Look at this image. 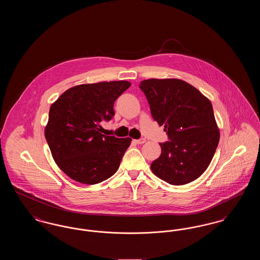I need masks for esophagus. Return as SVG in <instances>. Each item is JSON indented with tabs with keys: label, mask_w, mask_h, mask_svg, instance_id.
Segmentation results:
<instances>
[{
	"label": "esophagus",
	"mask_w": 260,
	"mask_h": 260,
	"mask_svg": "<svg viewBox=\"0 0 260 260\" xmlns=\"http://www.w3.org/2000/svg\"><path fill=\"white\" fill-rule=\"evenodd\" d=\"M135 141L137 144H143V143L146 142V139L145 138H139V139H136Z\"/></svg>",
	"instance_id": "1"
}]
</instances>
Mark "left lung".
Returning <instances> with one entry per match:
<instances>
[{"label": "left lung", "instance_id": "left-lung-1", "mask_svg": "<svg viewBox=\"0 0 260 260\" xmlns=\"http://www.w3.org/2000/svg\"><path fill=\"white\" fill-rule=\"evenodd\" d=\"M153 119L166 127L169 141L151 164L159 178L172 185L187 184L207 170L217 148L219 131L210 100L177 79H149L139 84Z\"/></svg>", "mask_w": 260, "mask_h": 260}]
</instances>
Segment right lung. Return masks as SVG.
I'll use <instances>...</instances> for the list:
<instances>
[{
    "mask_svg": "<svg viewBox=\"0 0 260 260\" xmlns=\"http://www.w3.org/2000/svg\"><path fill=\"white\" fill-rule=\"evenodd\" d=\"M131 87L126 81L85 84L69 88L50 108L45 136L63 173L75 181L96 184L111 177L132 139L102 135L114 102Z\"/></svg>",
    "mask_w": 260,
    "mask_h": 260,
    "instance_id": "add662e5",
    "label": "right lung"
}]
</instances>
